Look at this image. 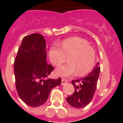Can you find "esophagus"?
<instances>
[{
	"mask_svg": "<svg viewBox=\"0 0 123 123\" xmlns=\"http://www.w3.org/2000/svg\"><path fill=\"white\" fill-rule=\"evenodd\" d=\"M68 82V81L67 79H63H63H62V86L65 85V84H67Z\"/></svg>",
	"mask_w": 123,
	"mask_h": 123,
	"instance_id": "34e87169",
	"label": "esophagus"
}]
</instances>
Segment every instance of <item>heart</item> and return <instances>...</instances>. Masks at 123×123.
<instances>
[{
  "label": "heart",
  "instance_id": "heart-1",
  "mask_svg": "<svg viewBox=\"0 0 123 123\" xmlns=\"http://www.w3.org/2000/svg\"><path fill=\"white\" fill-rule=\"evenodd\" d=\"M69 56L67 64L61 66L56 70L59 76H82L92 71L95 63V52L86 40L78 37L65 39L61 44L52 45L49 50L51 62L58 67L63 63Z\"/></svg>",
  "mask_w": 123,
  "mask_h": 123
}]
</instances>
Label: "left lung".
Masks as SVG:
<instances>
[{"instance_id":"left-lung-1","label":"left lung","mask_w":123,"mask_h":123,"mask_svg":"<svg viewBox=\"0 0 123 123\" xmlns=\"http://www.w3.org/2000/svg\"><path fill=\"white\" fill-rule=\"evenodd\" d=\"M100 67L97 63L92 72L85 78L71 81L74 87L73 95L67 97L69 105L76 108H83L89 104L95 94Z\"/></svg>"}]
</instances>
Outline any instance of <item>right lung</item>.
Masks as SVG:
<instances>
[{
    "label": "right lung",
    "mask_w": 123,
    "mask_h": 123,
    "mask_svg": "<svg viewBox=\"0 0 123 123\" xmlns=\"http://www.w3.org/2000/svg\"><path fill=\"white\" fill-rule=\"evenodd\" d=\"M46 58L43 36L34 33L23 39L14 62L15 84L19 98L32 107L45 104L51 90L62 83L60 78L45 79L54 69Z\"/></svg>",
    "instance_id": "add662e5"
}]
</instances>
